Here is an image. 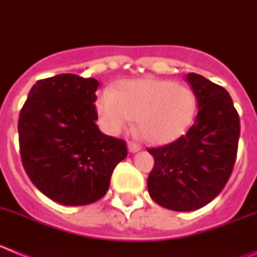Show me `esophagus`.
<instances>
[{
    "label": "esophagus",
    "mask_w": 257,
    "mask_h": 257,
    "mask_svg": "<svg viewBox=\"0 0 257 257\" xmlns=\"http://www.w3.org/2000/svg\"><path fill=\"white\" fill-rule=\"evenodd\" d=\"M127 148H128V152H130V153H135V152L140 151V145H138L134 142H128L127 143Z\"/></svg>",
    "instance_id": "1"
}]
</instances>
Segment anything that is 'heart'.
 <instances>
[{
    "label": "heart",
    "instance_id": "heart-1",
    "mask_svg": "<svg viewBox=\"0 0 257 257\" xmlns=\"http://www.w3.org/2000/svg\"><path fill=\"white\" fill-rule=\"evenodd\" d=\"M96 109L109 133H119L136 119L143 139L166 144L179 139L192 126L197 97L188 86L167 79H133L122 82L114 92H101Z\"/></svg>",
    "mask_w": 257,
    "mask_h": 257
}]
</instances>
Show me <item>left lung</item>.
<instances>
[{"label":"left lung","instance_id":"8db88e82","mask_svg":"<svg viewBox=\"0 0 257 257\" xmlns=\"http://www.w3.org/2000/svg\"><path fill=\"white\" fill-rule=\"evenodd\" d=\"M198 101L196 121L185 135L158 148L149 174V196L162 207L194 211L210 203L225 187L234 167L239 115L225 88L203 76L185 77Z\"/></svg>","mask_w":257,"mask_h":257}]
</instances>
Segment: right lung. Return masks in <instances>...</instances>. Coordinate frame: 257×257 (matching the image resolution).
Instances as JSON below:
<instances>
[{"instance_id":"right-lung-1","label":"right lung","mask_w":257,"mask_h":257,"mask_svg":"<svg viewBox=\"0 0 257 257\" xmlns=\"http://www.w3.org/2000/svg\"><path fill=\"white\" fill-rule=\"evenodd\" d=\"M99 82L76 74L40 79L20 110L22 162L40 192L65 206H85L104 197L126 143L96 124Z\"/></svg>"}]
</instances>
